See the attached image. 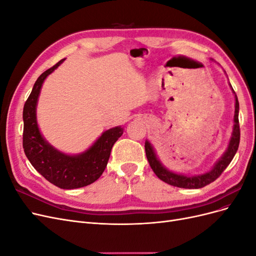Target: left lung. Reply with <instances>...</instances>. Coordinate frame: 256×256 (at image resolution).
I'll list each match as a JSON object with an SVG mask.
<instances>
[{
    "instance_id": "obj_1",
    "label": "left lung",
    "mask_w": 256,
    "mask_h": 256,
    "mask_svg": "<svg viewBox=\"0 0 256 256\" xmlns=\"http://www.w3.org/2000/svg\"><path fill=\"white\" fill-rule=\"evenodd\" d=\"M235 94V92L232 88ZM238 113H239V102L238 98L235 94V114H234V126L233 131H232V136L230 138V142L228 145L226 150L221 156V158L216 162L214 166L209 170L208 172L200 175H184L178 174L173 171H170L164 164H161V161L158 159L156 152H154L152 143L146 140L145 141V152L147 160L150 162V166L154 173L160 178L161 180L164 182L174 186V187L178 188H184V189H198L203 188L208 184L214 182L218 178L222 172L228 168V166L230 164V161L233 160L235 154L238 150L239 141H240V129H239V120H238Z\"/></svg>"
}]
</instances>
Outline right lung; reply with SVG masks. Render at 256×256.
Returning <instances> with one entry per match:
<instances>
[{
    "label": "right lung",
    "instance_id": "1",
    "mask_svg": "<svg viewBox=\"0 0 256 256\" xmlns=\"http://www.w3.org/2000/svg\"><path fill=\"white\" fill-rule=\"evenodd\" d=\"M65 58L42 72L23 108V148L36 171L60 189H76L96 182L102 176L110 158L114 143L124 132L120 126L111 128L100 136L90 148L78 154L62 152L46 141L38 128L36 108L42 83L63 63Z\"/></svg>",
    "mask_w": 256,
    "mask_h": 256
}]
</instances>
